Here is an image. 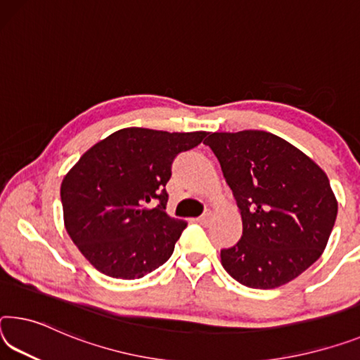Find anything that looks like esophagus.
Returning a JSON list of instances; mask_svg holds the SVG:
<instances>
[{
	"instance_id": "1",
	"label": "esophagus",
	"mask_w": 360,
	"mask_h": 360,
	"mask_svg": "<svg viewBox=\"0 0 360 360\" xmlns=\"http://www.w3.org/2000/svg\"><path fill=\"white\" fill-rule=\"evenodd\" d=\"M210 219H211V213H205L200 216V218H197V221L200 222V224H207V222H210Z\"/></svg>"
}]
</instances>
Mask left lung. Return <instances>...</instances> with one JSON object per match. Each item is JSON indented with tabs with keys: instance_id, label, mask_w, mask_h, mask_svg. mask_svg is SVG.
Masks as SVG:
<instances>
[{
	"instance_id": "1",
	"label": "left lung",
	"mask_w": 360,
	"mask_h": 360,
	"mask_svg": "<svg viewBox=\"0 0 360 360\" xmlns=\"http://www.w3.org/2000/svg\"><path fill=\"white\" fill-rule=\"evenodd\" d=\"M242 216V238L221 250V264L245 287L292 282L323 253L338 202L312 158L267 131L210 133Z\"/></svg>"
}]
</instances>
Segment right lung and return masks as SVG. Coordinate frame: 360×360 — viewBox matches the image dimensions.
Masks as SVG:
<instances>
[{"label":"right lung","instance_id":"obj_1","mask_svg":"<svg viewBox=\"0 0 360 360\" xmlns=\"http://www.w3.org/2000/svg\"><path fill=\"white\" fill-rule=\"evenodd\" d=\"M207 134L123 128L79 157L60 198L67 233L91 266L133 281L168 261L187 226L165 211L171 163Z\"/></svg>","mask_w":360,"mask_h":360}]
</instances>
